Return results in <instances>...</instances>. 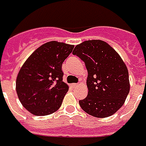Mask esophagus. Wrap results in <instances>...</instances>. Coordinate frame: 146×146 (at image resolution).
<instances>
[{
  "instance_id": "34e87169",
  "label": "esophagus",
  "mask_w": 146,
  "mask_h": 146,
  "mask_svg": "<svg viewBox=\"0 0 146 146\" xmlns=\"http://www.w3.org/2000/svg\"><path fill=\"white\" fill-rule=\"evenodd\" d=\"M70 87L72 88V89H74V88H76L77 86H78V84H76V83H73V84H70Z\"/></svg>"
}]
</instances>
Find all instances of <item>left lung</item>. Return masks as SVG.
I'll use <instances>...</instances> for the list:
<instances>
[{
    "label": "left lung",
    "instance_id": "left-lung-1",
    "mask_svg": "<svg viewBox=\"0 0 146 146\" xmlns=\"http://www.w3.org/2000/svg\"><path fill=\"white\" fill-rule=\"evenodd\" d=\"M85 62L88 71V95L79 104L86 113L96 117L114 114L124 105L130 85L129 72L121 57L110 44L90 40L73 51Z\"/></svg>",
    "mask_w": 146,
    "mask_h": 146
}]
</instances>
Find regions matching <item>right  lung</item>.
Segmentation results:
<instances>
[{"mask_svg": "<svg viewBox=\"0 0 146 146\" xmlns=\"http://www.w3.org/2000/svg\"><path fill=\"white\" fill-rule=\"evenodd\" d=\"M74 45L49 41L37 48L28 57L19 71L16 90L26 110L36 116L56 112L69 90L63 81L62 63Z\"/></svg>", "mask_w": 146, "mask_h": 146, "instance_id": "add662e5", "label": "right lung"}]
</instances>
